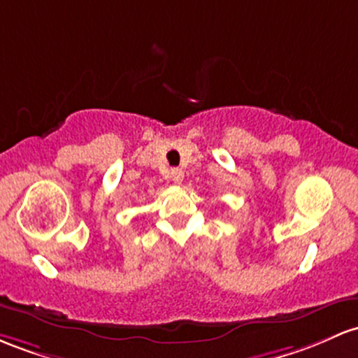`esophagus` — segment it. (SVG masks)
<instances>
[{
  "instance_id": "34e87169",
  "label": "esophagus",
  "mask_w": 358,
  "mask_h": 358,
  "mask_svg": "<svg viewBox=\"0 0 358 358\" xmlns=\"http://www.w3.org/2000/svg\"><path fill=\"white\" fill-rule=\"evenodd\" d=\"M170 178L180 185V183L183 182V171L178 170V168H175V170H171V173H170Z\"/></svg>"
}]
</instances>
